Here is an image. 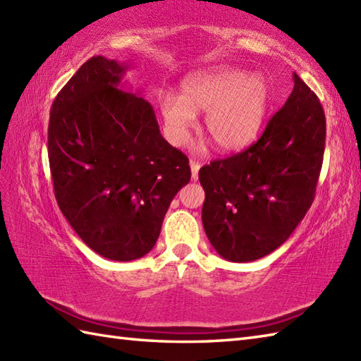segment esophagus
<instances>
[{
    "mask_svg": "<svg viewBox=\"0 0 361 361\" xmlns=\"http://www.w3.org/2000/svg\"><path fill=\"white\" fill-rule=\"evenodd\" d=\"M189 166H190V173H192V180L197 181L198 180V171H200V164H198L197 161L190 159L189 161Z\"/></svg>",
    "mask_w": 361,
    "mask_h": 361,
    "instance_id": "esophagus-1",
    "label": "esophagus"
}]
</instances>
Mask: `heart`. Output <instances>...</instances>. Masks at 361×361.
Masks as SVG:
<instances>
[{"label":"heart","instance_id":"obj_1","mask_svg":"<svg viewBox=\"0 0 361 361\" xmlns=\"http://www.w3.org/2000/svg\"><path fill=\"white\" fill-rule=\"evenodd\" d=\"M271 94L260 75L234 68H212L190 75L181 96L161 91L159 114L164 133L173 145H185L195 127L197 114L206 113L204 132L220 152L247 147L256 140L270 110Z\"/></svg>","mask_w":361,"mask_h":361}]
</instances>
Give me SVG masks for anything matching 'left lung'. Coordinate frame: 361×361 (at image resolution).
I'll return each instance as SVG.
<instances>
[{
	"label": "left lung",
	"instance_id": "left-lung-1",
	"mask_svg": "<svg viewBox=\"0 0 361 361\" xmlns=\"http://www.w3.org/2000/svg\"><path fill=\"white\" fill-rule=\"evenodd\" d=\"M287 102L242 153L198 172L202 220L219 255L251 262L286 242L312 206L323 164L326 118L317 94L293 73Z\"/></svg>",
	"mask_w": 361,
	"mask_h": 361
}]
</instances>
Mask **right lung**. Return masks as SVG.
Returning a JSON list of instances; mask_svg holds the SVG:
<instances>
[{
	"label": "right lung",
	"mask_w": 361,
	"mask_h": 361,
	"mask_svg": "<svg viewBox=\"0 0 361 361\" xmlns=\"http://www.w3.org/2000/svg\"><path fill=\"white\" fill-rule=\"evenodd\" d=\"M128 63L91 57L52 104L48 157L68 224L99 256L140 259L155 247L189 159L159 132L141 91L124 88Z\"/></svg>",
	"instance_id": "obj_1"
}]
</instances>
